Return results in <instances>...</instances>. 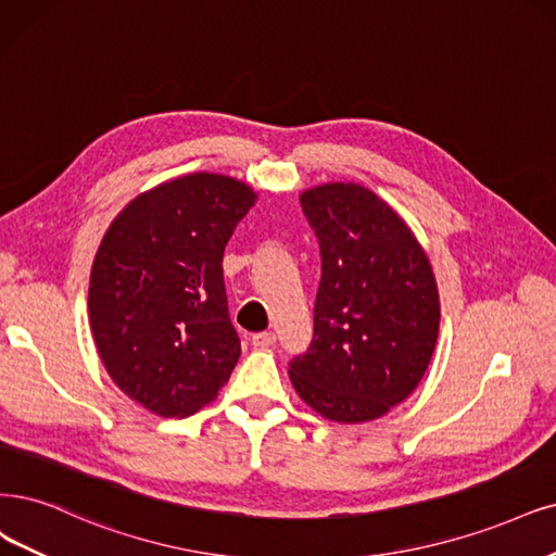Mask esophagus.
I'll return each instance as SVG.
<instances>
[{
    "instance_id": "34e87169",
    "label": "esophagus",
    "mask_w": 556,
    "mask_h": 556,
    "mask_svg": "<svg viewBox=\"0 0 556 556\" xmlns=\"http://www.w3.org/2000/svg\"><path fill=\"white\" fill-rule=\"evenodd\" d=\"M275 341H277L275 332H258L252 337V343L256 348H270V345H275Z\"/></svg>"
}]
</instances>
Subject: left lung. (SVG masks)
<instances>
[{
	"label": "left lung",
	"instance_id": "obj_1",
	"mask_svg": "<svg viewBox=\"0 0 556 556\" xmlns=\"http://www.w3.org/2000/svg\"><path fill=\"white\" fill-rule=\"evenodd\" d=\"M300 203L318 238L320 283L314 339L289 362L291 382L325 419H378L415 392L433 357V270L405 222L362 185H320Z\"/></svg>",
	"mask_w": 556,
	"mask_h": 556
}]
</instances>
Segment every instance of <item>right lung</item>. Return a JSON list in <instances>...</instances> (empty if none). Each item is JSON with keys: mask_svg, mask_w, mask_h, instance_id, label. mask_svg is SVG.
Listing matches in <instances>:
<instances>
[{"mask_svg": "<svg viewBox=\"0 0 556 556\" xmlns=\"http://www.w3.org/2000/svg\"><path fill=\"white\" fill-rule=\"evenodd\" d=\"M254 199L229 176L174 178L130 201L100 242L89 283L98 355L160 417L213 401L240 357L222 258Z\"/></svg>", "mask_w": 556, "mask_h": 556, "instance_id": "right-lung-1", "label": "right lung"}]
</instances>
